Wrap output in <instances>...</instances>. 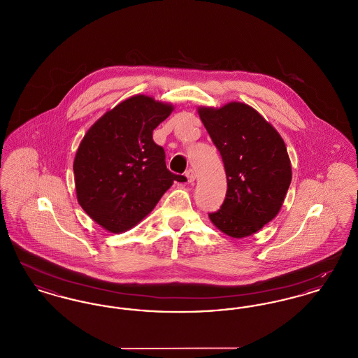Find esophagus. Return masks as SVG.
<instances>
[{"instance_id":"obj_1","label":"esophagus","mask_w":358,"mask_h":358,"mask_svg":"<svg viewBox=\"0 0 358 358\" xmlns=\"http://www.w3.org/2000/svg\"><path fill=\"white\" fill-rule=\"evenodd\" d=\"M185 176H187V182H193L196 180V173H194L193 169H187L185 171Z\"/></svg>"}]
</instances>
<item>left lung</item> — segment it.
Wrapping results in <instances>:
<instances>
[{
  "label": "left lung",
  "mask_w": 358,
  "mask_h": 358,
  "mask_svg": "<svg viewBox=\"0 0 358 358\" xmlns=\"http://www.w3.org/2000/svg\"><path fill=\"white\" fill-rule=\"evenodd\" d=\"M200 118L227 174V194L209 219L231 238H245L271 222L291 184V164L282 136L252 107L232 102L200 107Z\"/></svg>",
  "instance_id": "obj_1"
}]
</instances>
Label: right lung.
<instances>
[{
    "label": "right lung",
    "mask_w": 358,
    "mask_h": 358,
    "mask_svg": "<svg viewBox=\"0 0 358 358\" xmlns=\"http://www.w3.org/2000/svg\"><path fill=\"white\" fill-rule=\"evenodd\" d=\"M173 106L145 95L107 111L87 131L73 161L76 196L85 213L120 234L153 210L173 181L187 180L166 168L165 150L153 130Z\"/></svg>",
    "instance_id": "1"
}]
</instances>
